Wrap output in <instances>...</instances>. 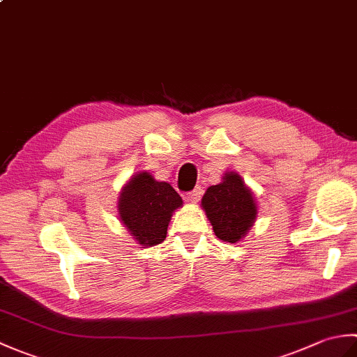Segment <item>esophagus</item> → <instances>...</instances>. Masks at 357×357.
I'll list each match as a JSON object with an SVG mask.
<instances>
[{
  "label": "esophagus",
  "instance_id": "esophagus-1",
  "mask_svg": "<svg viewBox=\"0 0 357 357\" xmlns=\"http://www.w3.org/2000/svg\"><path fill=\"white\" fill-rule=\"evenodd\" d=\"M201 195H202L201 187H196L193 192L187 193V201H188V202H192V204H198V202H199V199H201Z\"/></svg>",
  "mask_w": 357,
  "mask_h": 357
}]
</instances>
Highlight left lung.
Returning <instances> with one entry per match:
<instances>
[{
    "label": "left lung",
    "mask_w": 357,
    "mask_h": 357,
    "mask_svg": "<svg viewBox=\"0 0 357 357\" xmlns=\"http://www.w3.org/2000/svg\"><path fill=\"white\" fill-rule=\"evenodd\" d=\"M201 207L216 236L229 244L245 238L257 216V202L252 188L239 173L231 170L224 173L221 183L207 188Z\"/></svg>",
    "instance_id": "left-lung-1"
}]
</instances>
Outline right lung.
I'll use <instances>...</instances> for the list:
<instances>
[{
  "label": "right lung",
  "mask_w": 357,
  "mask_h": 357,
  "mask_svg": "<svg viewBox=\"0 0 357 357\" xmlns=\"http://www.w3.org/2000/svg\"><path fill=\"white\" fill-rule=\"evenodd\" d=\"M179 207L183 198L176 190L146 170L132 174L118 196L119 221L142 248L161 244Z\"/></svg>",
  "instance_id": "obj_1"
}]
</instances>
